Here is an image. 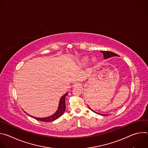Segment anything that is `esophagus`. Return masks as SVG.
I'll list each match as a JSON object with an SVG mask.
<instances>
[{"instance_id":"1","label":"esophagus","mask_w":148,"mask_h":148,"mask_svg":"<svg viewBox=\"0 0 148 148\" xmlns=\"http://www.w3.org/2000/svg\"><path fill=\"white\" fill-rule=\"evenodd\" d=\"M75 86H79V84H75Z\"/></svg>"}]
</instances>
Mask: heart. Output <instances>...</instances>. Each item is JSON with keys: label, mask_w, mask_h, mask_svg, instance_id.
I'll return each mask as SVG.
<instances>
[{"label": "heart", "mask_w": 148, "mask_h": 148, "mask_svg": "<svg viewBox=\"0 0 148 148\" xmlns=\"http://www.w3.org/2000/svg\"><path fill=\"white\" fill-rule=\"evenodd\" d=\"M88 61V58L87 57H85L82 58L81 59V61L82 63L86 62Z\"/></svg>", "instance_id": "heart-1"}]
</instances>
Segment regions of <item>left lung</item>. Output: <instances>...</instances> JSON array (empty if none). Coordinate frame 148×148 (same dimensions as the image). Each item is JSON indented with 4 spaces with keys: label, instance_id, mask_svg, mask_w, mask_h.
Segmentation results:
<instances>
[{
    "label": "left lung",
    "instance_id": "left-lung-1",
    "mask_svg": "<svg viewBox=\"0 0 148 148\" xmlns=\"http://www.w3.org/2000/svg\"><path fill=\"white\" fill-rule=\"evenodd\" d=\"M101 52L103 54V58H104V59H107V58H111V57H115V56H117V57H118L119 56L117 54H116V53H113V52H111V51H101ZM88 107H89V108L92 111H93L94 112H95V113H96V114H98V115H103V116H106V115H107V114H106V115H105V114H100V113H98V112H96L95 111H94L93 110H92L89 106H88Z\"/></svg>",
    "mask_w": 148,
    "mask_h": 148
}]
</instances>
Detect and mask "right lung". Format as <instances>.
<instances>
[{
	"label": "right lung",
	"instance_id": "1",
	"mask_svg": "<svg viewBox=\"0 0 148 148\" xmlns=\"http://www.w3.org/2000/svg\"><path fill=\"white\" fill-rule=\"evenodd\" d=\"M67 94H68V92H66L64 95H63L61 97L60 101H59L58 107L57 110L54 114H53L52 115H51L50 116L45 117V118H37V117H34V116H33L28 114L25 111V112L29 116H30L31 117L38 120V121H43V122H51V121H55L56 119L60 118L63 114V113L64 112V111L66 110V101H66V97L67 95Z\"/></svg>",
	"mask_w": 148,
	"mask_h": 148
}]
</instances>
